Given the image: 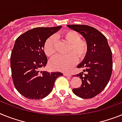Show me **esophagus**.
<instances>
[{"label": "esophagus", "instance_id": "obj_1", "mask_svg": "<svg viewBox=\"0 0 122 122\" xmlns=\"http://www.w3.org/2000/svg\"><path fill=\"white\" fill-rule=\"evenodd\" d=\"M63 75L65 76H68V77L71 76V74H68V73H63Z\"/></svg>", "mask_w": 122, "mask_h": 122}]
</instances>
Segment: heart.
<instances>
[{
  "label": "heart",
  "mask_w": 122,
  "mask_h": 122,
  "mask_svg": "<svg viewBox=\"0 0 122 122\" xmlns=\"http://www.w3.org/2000/svg\"><path fill=\"white\" fill-rule=\"evenodd\" d=\"M62 39L70 43L68 52L63 56L57 55L51 59L49 66L51 69L61 71H68L72 68L79 59H83L88 52V44L81 39V36L74 30H68L62 34ZM57 41L55 36H51L47 39L44 46L46 55L51 57L56 52ZM77 56L76 57V56Z\"/></svg>",
  "instance_id": "1"
}]
</instances>
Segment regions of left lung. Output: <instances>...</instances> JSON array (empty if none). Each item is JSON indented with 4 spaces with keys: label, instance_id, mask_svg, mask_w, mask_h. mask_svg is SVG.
<instances>
[{
    "label": "left lung",
    "instance_id": "8db88e82",
    "mask_svg": "<svg viewBox=\"0 0 122 122\" xmlns=\"http://www.w3.org/2000/svg\"><path fill=\"white\" fill-rule=\"evenodd\" d=\"M69 28L81 34L88 44V52L77 67L83 68L75 76L81 79L80 87L73 89V93L83 99H91L104 89L112 72V51L106 36L97 29L85 25H69Z\"/></svg>",
    "mask_w": 122,
    "mask_h": 122
}]
</instances>
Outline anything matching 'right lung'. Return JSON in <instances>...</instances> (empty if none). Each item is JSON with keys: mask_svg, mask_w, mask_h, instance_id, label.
I'll list each match as a JSON object with an SVG mask.
<instances>
[{"mask_svg": "<svg viewBox=\"0 0 122 122\" xmlns=\"http://www.w3.org/2000/svg\"><path fill=\"white\" fill-rule=\"evenodd\" d=\"M62 26L31 29L18 37L10 57L13 85L20 94L30 99L45 97L52 90L56 80L62 73L41 71L47 63L44 51L47 39Z\"/></svg>", "mask_w": 122, "mask_h": 122, "instance_id": "obj_1", "label": "right lung"}]
</instances>
